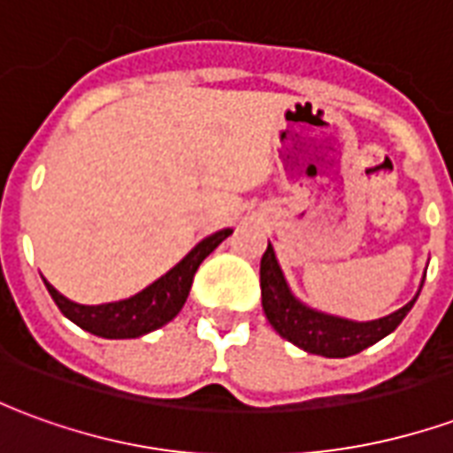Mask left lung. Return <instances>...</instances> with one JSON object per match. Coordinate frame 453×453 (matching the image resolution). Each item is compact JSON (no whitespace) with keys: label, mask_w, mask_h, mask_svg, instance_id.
<instances>
[{"label":"left lung","mask_w":453,"mask_h":453,"mask_svg":"<svg viewBox=\"0 0 453 453\" xmlns=\"http://www.w3.org/2000/svg\"><path fill=\"white\" fill-rule=\"evenodd\" d=\"M259 286H262V308H265L266 320L276 333L308 354H320L327 359H344L383 340L403 323V318L410 313V308L415 305L422 291V284H419L418 294L410 303L398 308L395 313L379 318V320H369V323H357L340 315L323 313L305 305L291 291L272 245H266V252L262 255Z\"/></svg>","instance_id":"left-lung-1"}]
</instances>
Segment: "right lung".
Here are the masks:
<instances>
[{
	"instance_id": "1",
	"label": "right lung",
	"mask_w": 453,
	"mask_h": 453,
	"mask_svg": "<svg viewBox=\"0 0 453 453\" xmlns=\"http://www.w3.org/2000/svg\"><path fill=\"white\" fill-rule=\"evenodd\" d=\"M230 233H233V227H223L213 235L203 237L179 265L169 269L167 274L159 276L157 281L145 286L140 294L123 298V301L102 305H82L65 298L58 288H53L43 279L45 288H48V294L53 296L60 313L67 320H73L77 327H82V330L96 334V337H106V340H135V337H142V334L152 333V330H159L162 325H167L169 320L177 318L179 311L187 303L198 265Z\"/></svg>"
}]
</instances>
